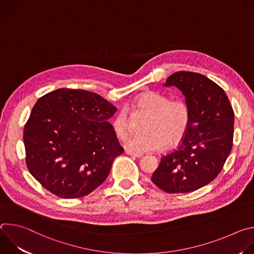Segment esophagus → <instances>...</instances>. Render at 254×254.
Listing matches in <instances>:
<instances>
[{
    "label": "esophagus",
    "instance_id": "obj_1",
    "mask_svg": "<svg viewBox=\"0 0 254 254\" xmlns=\"http://www.w3.org/2000/svg\"><path fill=\"white\" fill-rule=\"evenodd\" d=\"M126 154H127V155H128V156L134 157V158H140V157H141V154L133 153V152H131V151H128V150H127V151H126Z\"/></svg>",
    "mask_w": 254,
    "mask_h": 254
}]
</instances>
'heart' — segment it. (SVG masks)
I'll use <instances>...</instances> for the list:
<instances>
[{"label":"heart","mask_w":254,"mask_h":254,"mask_svg":"<svg viewBox=\"0 0 254 254\" xmlns=\"http://www.w3.org/2000/svg\"><path fill=\"white\" fill-rule=\"evenodd\" d=\"M137 108L151 115L147 134L132 135L126 142L127 150L141 154L162 152L169 142H179L189 129L191 108L183 98L170 99L157 91L143 92L136 97ZM113 129L117 137L125 140L129 133V118L126 108L121 110L113 120Z\"/></svg>","instance_id":"heart-1"}]
</instances>
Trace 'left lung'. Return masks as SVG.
Segmentation results:
<instances>
[{"label":"left lung","instance_id":"8db88e82","mask_svg":"<svg viewBox=\"0 0 254 254\" xmlns=\"http://www.w3.org/2000/svg\"><path fill=\"white\" fill-rule=\"evenodd\" d=\"M164 85L183 92L191 123L177 150L161 158L152 181L167 193L194 192L223 169L232 149L234 112L225 91L203 74L175 72Z\"/></svg>","mask_w":254,"mask_h":254}]
</instances>
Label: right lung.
I'll use <instances>...</instances> for the list:
<instances>
[{"mask_svg":"<svg viewBox=\"0 0 254 254\" xmlns=\"http://www.w3.org/2000/svg\"><path fill=\"white\" fill-rule=\"evenodd\" d=\"M116 112L100 95L81 89L59 88L40 97L23 133L31 175L60 198L91 193L124 153L108 123Z\"/></svg>","mask_w":254,"mask_h":254,"instance_id":"1","label":"right lung"}]
</instances>
